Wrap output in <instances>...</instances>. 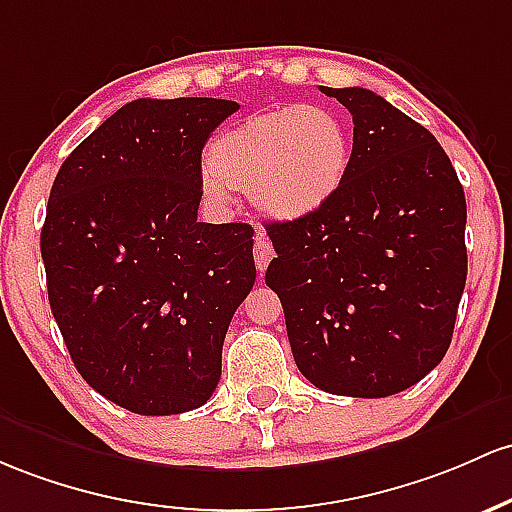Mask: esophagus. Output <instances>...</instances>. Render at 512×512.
Instances as JSON below:
<instances>
[{
	"label": "esophagus",
	"mask_w": 512,
	"mask_h": 512,
	"mask_svg": "<svg viewBox=\"0 0 512 512\" xmlns=\"http://www.w3.org/2000/svg\"><path fill=\"white\" fill-rule=\"evenodd\" d=\"M255 265H257V269H260V274L265 272L267 269V265H269V260H272L274 257V250H272V243H269V238L265 235V230H257V235H255Z\"/></svg>",
	"instance_id": "34e87169"
}]
</instances>
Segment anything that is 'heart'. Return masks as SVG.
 Segmentation results:
<instances>
[{
    "label": "heart",
    "mask_w": 512,
    "mask_h": 512,
    "mask_svg": "<svg viewBox=\"0 0 512 512\" xmlns=\"http://www.w3.org/2000/svg\"><path fill=\"white\" fill-rule=\"evenodd\" d=\"M352 162L347 123L328 106H277L230 123L213 138L201 189L226 204L230 187L277 221L323 209L345 184Z\"/></svg>",
    "instance_id": "heart-1"
}]
</instances>
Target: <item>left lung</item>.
<instances>
[{"label": "left lung", "instance_id": "obj_1", "mask_svg": "<svg viewBox=\"0 0 512 512\" xmlns=\"http://www.w3.org/2000/svg\"><path fill=\"white\" fill-rule=\"evenodd\" d=\"M352 114L340 192L269 223L265 282L284 306L299 372L335 396L384 398L445 357L466 284V199L425 126L362 87H320Z\"/></svg>", "mask_w": 512, "mask_h": 512}]
</instances>
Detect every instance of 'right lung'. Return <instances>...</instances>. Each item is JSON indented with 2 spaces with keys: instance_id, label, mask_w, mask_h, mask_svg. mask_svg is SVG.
Returning <instances> with one entry per match:
<instances>
[{
  "instance_id": "right-lung-1",
  "label": "right lung",
  "mask_w": 512,
  "mask_h": 512,
  "mask_svg": "<svg viewBox=\"0 0 512 512\" xmlns=\"http://www.w3.org/2000/svg\"><path fill=\"white\" fill-rule=\"evenodd\" d=\"M238 109L131 101L72 150L50 189V311L82 379L131 413L209 401L230 318L255 284V230L196 221L201 150Z\"/></svg>"
}]
</instances>
